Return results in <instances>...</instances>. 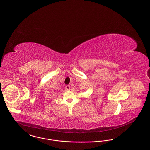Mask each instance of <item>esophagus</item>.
Wrapping results in <instances>:
<instances>
[{
	"label": "esophagus",
	"mask_w": 150,
	"mask_h": 150,
	"mask_svg": "<svg viewBox=\"0 0 150 150\" xmlns=\"http://www.w3.org/2000/svg\"><path fill=\"white\" fill-rule=\"evenodd\" d=\"M65 88H66L67 90H69L71 89V86L69 85H67L65 86Z\"/></svg>",
	"instance_id": "obj_1"
}]
</instances>
